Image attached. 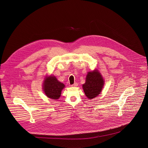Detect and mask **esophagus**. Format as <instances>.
Returning <instances> with one entry per match:
<instances>
[{"label": "esophagus", "mask_w": 148, "mask_h": 148, "mask_svg": "<svg viewBox=\"0 0 148 148\" xmlns=\"http://www.w3.org/2000/svg\"><path fill=\"white\" fill-rule=\"evenodd\" d=\"M78 86V84H77V82H75L74 84L71 85V86H72V87H76V86Z\"/></svg>", "instance_id": "obj_1"}]
</instances>
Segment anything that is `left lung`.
<instances>
[{
    "label": "left lung",
    "mask_w": 148,
    "mask_h": 148,
    "mask_svg": "<svg viewBox=\"0 0 148 148\" xmlns=\"http://www.w3.org/2000/svg\"><path fill=\"white\" fill-rule=\"evenodd\" d=\"M104 81L98 70L88 72L85 84L82 88L89 99H92L100 94L103 86Z\"/></svg>",
    "instance_id": "left-lung-1"
}]
</instances>
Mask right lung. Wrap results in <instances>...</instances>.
Instances as JSON below:
<instances>
[{
	"mask_svg": "<svg viewBox=\"0 0 148 148\" xmlns=\"http://www.w3.org/2000/svg\"><path fill=\"white\" fill-rule=\"evenodd\" d=\"M43 91L46 96L53 99H58L64 85L59 82L54 76L46 77L44 81Z\"/></svg>",
	"mask_w": 148,
	"mask_h": 148,
	"instance_id": "right-lung-1",
	"label": "right lung"
}]
</instances>
